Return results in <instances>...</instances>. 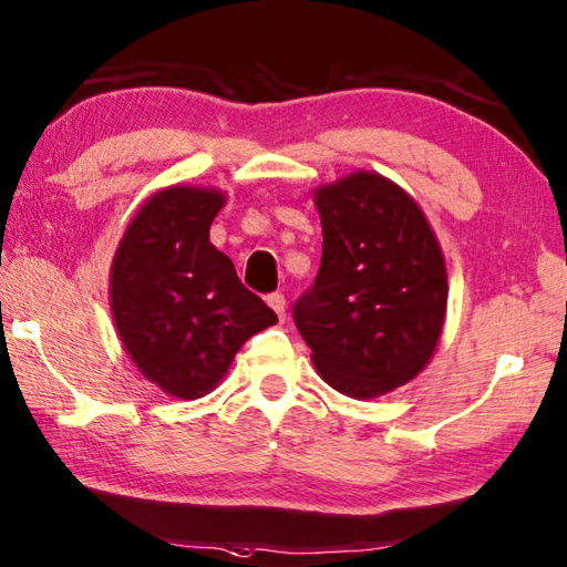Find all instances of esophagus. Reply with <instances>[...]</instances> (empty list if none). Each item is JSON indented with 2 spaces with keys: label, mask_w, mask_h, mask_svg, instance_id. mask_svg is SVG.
Listing matches in <instances>:
<instances>
[{
  "label": "esophagus",
  "mask_w": 567,
  "mask_h": 567,
  "mask_svg": "<svg viewBox=\"0 0 567 567\" xmlns=\"http://www.w3.org/2000/svg\"><path fill=\"white\" fill-rule=\"evenodd\" d=\"M267 305L277 312V318H280V322H282L285 320V295H280V292L267 295Z\"/></svg>",
  "instance_id": "34e87169"
}]
</instances>
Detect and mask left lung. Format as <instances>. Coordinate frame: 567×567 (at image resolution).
I'll use <instances>...</instances> for the list:
<instances>
[{
  "label": "left lung",
  "instance_id": "obj_1",
  "mask_svg": "<svg viewBox=\"0 0 567 567\" xmlns=\"http://www.w3.org/2000/svg\"><path fill=\"white\" fill-rule=\"evenodd\" d=\"M322 259L292 318L320 379L353 399L383 396L424 371L446 316V265L419 204L358 171L320 186Z\"/></svg>",
  "mask_w": 567,
  "mask_h": 567
}]
</instances>
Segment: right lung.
<instances>
[{
    "label": "right lung",
    "instance_id": "right-lung-1",
    "mask_svg": "<svg viewBox=\"0 0 567 567\" xmlns=\"http://www.w3.org/2000/svg\"><path fill=\"white\" fill-rule=\"evenodd\" d=\"M217 188L168 186L141 206L111 265V310L125 353L168 396L209 393L241 343L275 326L209 241Z\"/></svg>",
    "mask_w": 567,
    "mask_h": 567
}]
</instances>
